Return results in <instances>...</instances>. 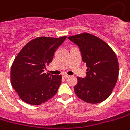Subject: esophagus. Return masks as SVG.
Here are the masks:
<instances>
[{
    "mask_svg": "<svg viewBox=\"0 0 130 130\" xmlns=\"http://www.w3.org/2000/svg\"><path fill=\"white\" fill-rule=\"evenodd\" d=\"M63 77L65 78H69V75H67V74H63Z\"/></svg>",
    "mask_w": 130,
    "mask_h": 130,
    "instance_id": "esophagus-1",
    "label": "esophagus"
}]
</instances>
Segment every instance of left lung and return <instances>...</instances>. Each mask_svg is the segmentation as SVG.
<instances>
[{"label": "left lung", "mask_w": 130, "mask_h": 130, "mask_svg": "<svg viewBox=\"0 0 130 130\" xmlns=\"http://www.w3.org/2000/svg\"><path fill=\"white\" fill-rule=\"evenodd\" d=\"M67 38L78 45L87 67L86 77L78 78L75 93L82 100L91 104L104 101L112 93L119 76L115 53L106 42L89 33Z\"/></svg>", "instance_id": "obj_1"}]
</instances>
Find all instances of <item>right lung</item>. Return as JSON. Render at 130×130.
Segmentation results:
<instances>
[{
	"mask_svg": "<svg viewBox=\"0 0 130 130\" xmlns=\"http://www.w3.org/2000/svg\"><path fill=\"white\" fill-rule=\"evenodd\" d=\"M66 37H39L29 41L17 55L11 69L13 88L27 104L40 105L56 95L61 75L43 73Z\"/></svg>",
	"mask_w": 130,
	"mask_h": 130,
	"instance_id": "obj_1",
	"label": "right lung"
}]
</instances>
